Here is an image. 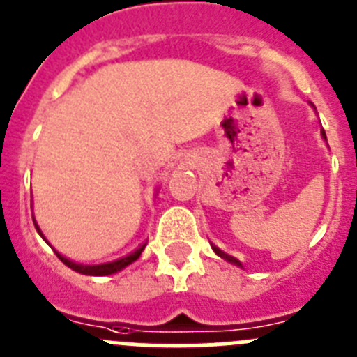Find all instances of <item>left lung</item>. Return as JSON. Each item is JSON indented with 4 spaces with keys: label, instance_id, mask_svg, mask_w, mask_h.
<instances>
[{
    "label": "left lung",
    "instance_id": "1",
    "mask_svg": "<svg viewBox=\"0 0 357 357\" xmlns=\"http://www.w3.org/2000/svg\"><path fill=\"white\" fill-rule=\"evenodd\" d=\"M309 104H311V102H309ZM311 107H314V105L311 104ZM314 109H316V107H314ZM321 138H324V140L327 142V136H325L324 129H321ZM212 250H213V252H215V255H219V257H221V259H225L226 262H230V264L238 266V268H243V264H241V260H237V259H235V257H231V255H228V253H225L221 250V248H217L215 244H212Z\"/></svg>",
    "mask_w": 357,
    "mask_h": 357
}]
</instances>
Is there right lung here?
Returning <instances> with one entry per match:
<instances>
[{"instance_id": "right-lung-1", "label": "right lung", "mask_w": 357, "mask_h": 357, "mask_svg": "<svg viewBox=\"0 0 357 357\" xmlns=\"http://www.w3.org/2000/svg\"><path fill=\"white\" fill-rule=\"evenodd\" d=\"M33 221H36V219H33ZM33 225H36L37 234L41 235V237L46 241V237H45V235H43L41 228L37 226V222H33ZM46 243H48V241H46ZM145 246H147V243L140 244V246L136 248L135 252H131V253H129V255L122 257V259H116V260H113V262H105V264H97V266L77 264V262L70 260V259H68V257L61 255V253H59L57 250H55V253H57V257H59V259H61V262H64V264H66L70 269H73V271L82 273V275H89V277H105V275H113V273L122 271L123 268H127V266L132 264L135 260L140 259V255H142V252H144V250H145Z\"/></svg>"}]
</instances>
